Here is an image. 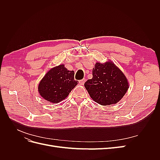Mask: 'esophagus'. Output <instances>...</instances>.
Masks as SVG:
<instances>
[{"label":"esophagus","mask_w":160,"mask_h":160,"mask_svg":"<svg viewBox=\"0 0 160 160\" xmlns=\"http://www.w3.org/2000/svg\"><path fill=\"white\" fill-rule=\"evenodd\" d=\"M85 81H86L85 79H81V80H80V81H79V83L80 85H84Z\"/></svg>","instance_id":"esophagus-1"}]
</instances>
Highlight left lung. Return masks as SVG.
Instances as JSON below:
<instances>
[{
  "label": "left lung",
  "mask_w": 160,
  "mask_h": 160,
  "mask_svg": "<svg viewBox=\"0 0 160 160\" xmlns=\"http://www.w3.org/2000/svg\"><path fill=\"white\" fill-rule=\"evenodd\" d=\"M84 85L91 98L101 105L117 103L129 88L126 77L112 61L96 62L93 77Z\"/></svg>",
  "instance_id": "8db88e82"
}]
</instances>
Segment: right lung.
<instances>
[{"label":"right lung","mask_w":160,"mask_h":160,"mask_svg":"<svg viewBox=\"0 0 160 160\" xmlns=\"http://www.w3.org/2000/svg\"><path fill=\"white\" fill-rule=\"evenodd\" d=\"M74 71L67 70L63 64L53 67L40 81L38 93L51 103L61 102L78 83L74 80Z\"/></svg>","instance_id":"right-lung-1"}]
</instances>
